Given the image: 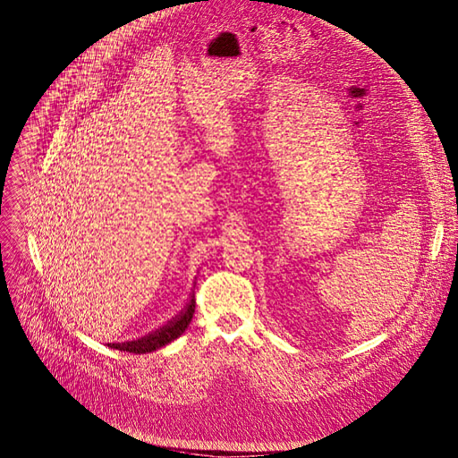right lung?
I'll list each match as a JSON object with an SVG mask.
<instances>
[{
  "label": "right lung",
  "instance_id": "obj_1",
  "mask_svg": "<svg viewBox=\"0 0 458 458\" xmlns=\"http://www.w3.org/2000/svg\"><path fill=\"white\" fill-rule=\"evenodd\" d=\"M195 313V294H191L188 306L184 308L180 315H176L171 322H167L165 326H162L160 329L152 331L145 337L138 339V341H129V343H117V344H110V348L114 350H121V352H131V353H148V352H157L158 348L173 343L174 339H178L182 333H184L193 318Z\"/></svg>",
  "mask_w": 458,
  "mask_h": 458
}]
</instances>
